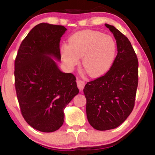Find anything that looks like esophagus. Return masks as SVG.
Instances as JSON below:
<instances>
[{"label":"esophagus","instance_id":"esophagus-1","mask_svg":"<svg viewBox=\"0 0 155 155\" xmlns=\"http://www.w3.org/2000/svg\"><path fill=\"white\" fill-rule=\"evenodd\" d=\"M77 86H78V88L79 89V90H83L84 87H85V82L81 80H78L77 81Z\"/></svg>","mask_w":155,"mask_h":155}]
</instances>
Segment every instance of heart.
<instances>
[{"label":"heart","mask_w":155,"mask_h":155,"mask_svg":"<svg viewBox=\"0 0 155 155\" xmlns=\"http://www.w3.org/2000/svg\"><path fill=\"white\" fill-rule=\"evenodd\" d=\"M116 50V44L110 35L85 30L70 37L69 44L61 47V55L68 68L78 64L80 57H83V69L90 77H97L104 74L111 67Z\"/></svg>","instance_id":"b5f03b06"}]
</instances>
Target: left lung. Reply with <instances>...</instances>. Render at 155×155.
Instances as JSON below:
<instances>
[{"label": "left lung", "instance_id": "8db88e82", "mask_svg": "<svg viewBox=\"0 0 155 155\" xmlns=\"http://www.w3.org/2000/svg\"><path fill=\"white\" fill-rule=\"evenodd\" d=\"M116 40L117 54L103 77L86 84L88 122L98 130L114 129L132 112L138 85V60L130 41L114 26L105 24Z\"/></svg>", "mask_w": 155, "mask_h": 155}]
</instances>
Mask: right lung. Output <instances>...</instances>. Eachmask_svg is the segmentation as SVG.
I'll return each mask as SVG.
<instances>
[{
  "instance_id": "obj_1",
  "label": "right lung",
  "mask_w": 155,
  "mask_h": 155,
  "mask_svg": "<svg viewBox=\"0 0 155 155\" xmlns=\"http://www.w3.org/2000/svg\"><path fill=\"white\" fill-rule=\"evenodd\" d=\"M67 31L40 23L22 41L15 60V86L22 115L41 132H54L64 121V109L79 90L71 73L59 70V42Z\"/></svg>"
}]
</instances>
